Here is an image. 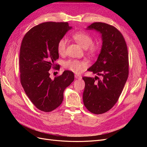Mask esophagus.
Here are the masks:
<instances>
[{"instance_id":"1","label":"esophagus","mask_w":147,"mask_h":147,"mask_svg":"<svg viewBox=\"0 0 147 147\" xmlns=\"http://www.w3.org/2000/svg\"><path fill=\"white\" fill-rule=\"evenodd\" d=\"M75 78H77V79H78V80H80V79H82V77L81 76V75H77V74H75Z\"/></svg>"}]
</instances>
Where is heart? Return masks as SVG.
<instances>
[{
	"label": "heart",
	"instance_id": "heart-1",
	"mask_svg": "<svg viewBox=\"0 0 147 147\" xmlns=\"http://www.w3.org/2000/svg\"><path fill=\"white\" fill-rule=\"evenodd\" d=\"M72 37L83 48H88L89 52L91 53H94L99 50V45L92 43V37L87 32H83V31L75 32L72 35ZM66 46L67 42L65 40L64 38L61 39L57 45V51L59 55L64 54L66 50ZM64 65L65 68L72 71L73 72L80 74L84 69L87 67L88 64L84 61L69 59L65 62Z\"/></svg>",
	"mask_w": 147,
	"mask_h": 147
}]
</instances>
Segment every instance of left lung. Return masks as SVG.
I'll return each instance as SVG.
<instances>
[{"label": "left lung", "instance_id": "8db88e82", "mask_svg": "<svg viewBox=\"0 0 147 147\" xmlns=\"http://www.w3.org/2000/svg\"><path fill=\"white\" fill-rule=\"evenodd\" d=\"M87 29L96 30L102 35L98 58L88 69L101 78L83 77L85 83L84 105L90 112L98 115L112 109L121 94L129 74L128 51L123 35L114 26L98 22Z\"/></svg>", "mask_w": 147, "mask_h": 147}]
</instances>
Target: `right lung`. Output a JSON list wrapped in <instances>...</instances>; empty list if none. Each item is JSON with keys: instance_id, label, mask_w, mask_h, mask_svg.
<instances>
[{"instance_id": "right-lung-1", "label": "right lung", "mask_w": 147, "mask_h": 147, "mask_svg": "<svg viewBox=\"0 0 147 147\" xmlns=\"http://www.w3.org/2000/svg\"><path fill=\"white\" fill-rule=\"evenodd\" d=\"M71 29L68 23L46 22L31 28L22 40L20 82L30 101L43 112L58 107L63 102L64 90L74 80V74L69 70L54 80L49 73L59 58L57 43Z\"/></svg>"}]
</instances>
